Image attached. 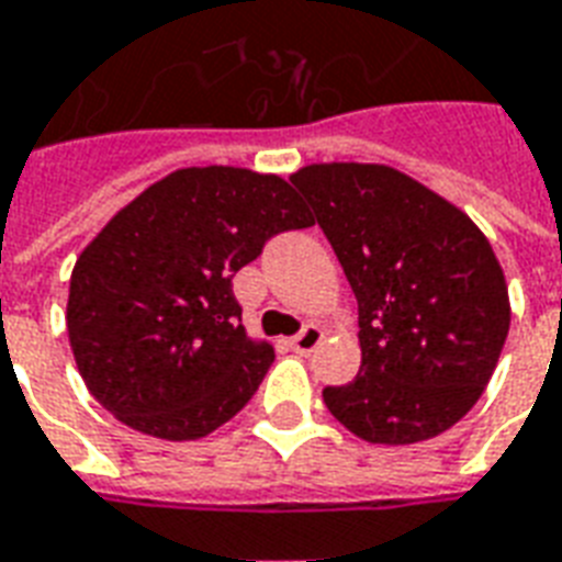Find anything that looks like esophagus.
I'll use <instances>...</instances> for the list:
<instances>
[{
    "label": "esophagus",
    "mask_w": 562,
    "mask_h": 562,
    "mask_svg": "<svg viewBox=\"0 0 562 562\" xmlns=\"http://www.w3.org/2000/svg\"><path fill=\"white\" fill-rule=\"evenodd\" d=\"M321 341H324V329L312 324V327L303 329L300 336L291 338V348L297 350V353H312V350L318 348Z\"/></svg>",
    "instance_id": "esophagus-1"
}]
</instances>
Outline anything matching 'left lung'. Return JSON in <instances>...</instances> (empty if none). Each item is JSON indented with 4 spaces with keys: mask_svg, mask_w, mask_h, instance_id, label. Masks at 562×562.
<instances>
[{
    "mask_svg": "<svg viewBox=\"0 0 562 562\" xmlns=\"http://www.w3.org/2000/svg\"><path fill=\"white\" fill-rule=\"evenodd\" d=\"M359 303L362 366L324 389L371 445L445 434L477 404L509 329L504 268L481 226L389 165L321 161L291 173Z\"/></svg>",
    "mask_w": 562,
    "mask_h": 562,
    "instance_id": "1",
    "label": "left lung"
}]
</instances>
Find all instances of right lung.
Segmentation results:
<instances>
[{
  "label": "right lung",
  "mask_w": 562,
  "mask_h": 562,
  "mask_svg": "<svg viewBox=\"0 0 562 562\" xmlns=\"http://www.w3.org/2000/svg\"><path fill=\"white\" fill-rule=\"evenodd\" d=\"M315 224L277 173L182 167L120 209L72 265L67 336L117 422L165 442L241 413L273 362L247 336L233 277L282 229Z\"/></svg>",
  "instance_id": "right-lung-1"
}]
</instances>
